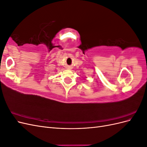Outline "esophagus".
<instances>
[{
  "label": "esophagus",
  "mask_w": 147,
  "mask_h": 147,
  "mask_svg": "<svg viewBox=\"0 0 147 147\" xmlns=\"http://www.w3.org/2000/svg\"><path fill=\"white\" fill-rule=\"evenodd\" d=\"M69 68H70V67H69Z\"/></svg>",
  "instance_id": "esophagus-1"
}]
</instances>
